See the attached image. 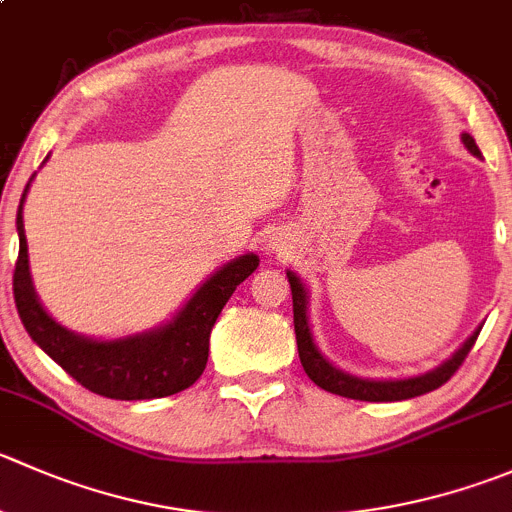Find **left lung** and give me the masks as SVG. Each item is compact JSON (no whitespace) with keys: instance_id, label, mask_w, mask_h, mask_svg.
Here are the masks:
<instances>
[{"instance_id":"1","label":"left lung","mask_w":512,"mask_h":512,"mask_svg":"<svg viewBox=\"0 0 512 512\" xmlns=\"http://www.w3.org/2000/svg\"><path fill=\"white\" fill-rule=\"evenodd\" d=\"M463 145L468 147L473 155H480L478 145L470 135H463ZM287 282H290L292 290V320H295V337H297V352H300V362L305 367L307 377L315 382L317 388L327 390L332 395H342V398L350 400H365V403H395V400H408L418 398V395L430 393V390H438L440 385L450 380V377L458 372V367L463 365L468 352L473 350L475 340H478L480 330L470 335V340L450 357L448 362H443L440 367H435L433 372H425L420 377H408V380H362V377H352L347 372L332 367L325 357L320 355V350L315 347L310 335V325H307V292L302 287V282L297 280L292 272H287Z\"/></svg>"}]
</instances>
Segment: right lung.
Segmentation results:
<instances>
[{
  "label": "right lung",
  "mask_w": 512,
  "mask_h": 512,
  "mask_svg": "<svg viewBox=\"0 0 512 512\" xmlns=\"http://www.w3.org/2000/svg\"><path fill=\"white\" fill-rule=\"evenodd\" d=\"M29 187V185H27ZM22 200L17 212L19 257L14 262V305L24 330L34 342L72 375L82 388L112 400L167 398L190 388L202 375L210 352V332L217 315L240 282L257 270V255H242L227 262L210 277L170 325L145 335L99 342L64 330L39 305L29 280L27 237L22 225Z\"/></svg>",
  "instance_id": "right-lung-1"
}]
</instances>
